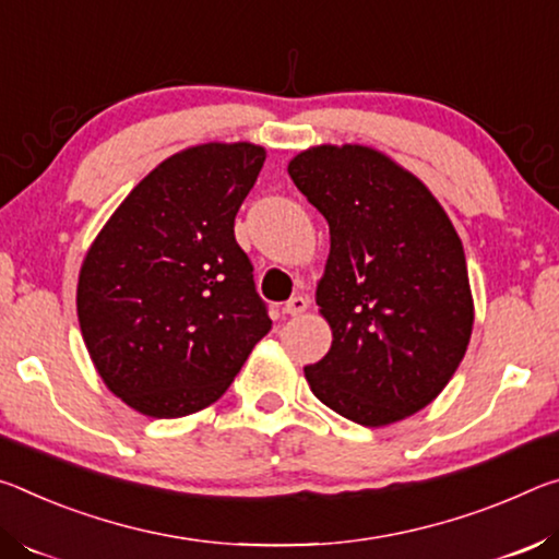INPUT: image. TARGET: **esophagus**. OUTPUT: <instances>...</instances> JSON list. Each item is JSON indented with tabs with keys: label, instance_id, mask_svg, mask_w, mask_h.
<instances>
[{
	"label": "esophagus",
	"instance_id": "obj_1",
	"mask_svg": "<svg viewBox=\"0 0 559 559\" xmlns=\"http://www.w3.org/2000/svg\"><path fill=\"white\" fill-rule=\"evenodd\" d=\"M307 307H309V299L305 295H297V297H292L285 307H282V312L289 317H299L307 312Z\"/></svg>",
	"mask_w": 559,
	"mask_h": 559
}]
</instances>
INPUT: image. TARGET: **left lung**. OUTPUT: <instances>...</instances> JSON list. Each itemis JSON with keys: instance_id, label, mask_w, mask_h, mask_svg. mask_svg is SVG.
Masks as SVG:
<instances>
[{"instance_id": "left-lung-1", "label": "left lung", "mask_w": 559, "mask_h": 559, "mask_svg": "<svg viewBox=\"0 0 559 559\" xmlns=\"http://www.w3.org/2000/svg\"><path fill=\"white\" fill-rule=\"evenodd\" d=\"M287 170L329 223L317 305L332 346L305 366L309 389L369 428L418 414L451 381L473 332L451 217L414 173L369 145H314Z\"/></svg>"}]
</instances>
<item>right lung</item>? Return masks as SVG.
<instances>
[{"mask_svg": "<svg viewBox=\"0 0 559 559\" xmlns=\"http://www.w3.org/2000/svg\"><path fill=\"white\" fill-rule=\"evenodd\" d=\"M264 158L247 141L170 155L88 247L76 287L81 334L108 391L143 416L215 404L272 329L235 240V215Z\"/></svg>", "mask_w": 559, "mask_h": 559, "instance_id": "right-lung-1", "label": "right lung"}]
</instances>
